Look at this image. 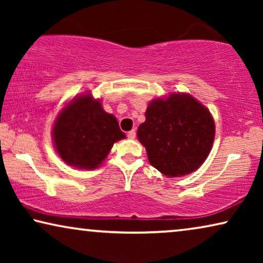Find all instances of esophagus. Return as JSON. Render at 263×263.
<instances>
[{
    "label": "esophagus",
    "mask_w": 263,
    "mask_h": 263,
    "mask_svg": "<svg viewBox=\"0 0 263 263\" xmlns=\"http://www.w3.org/2000/svg\"><path fill=\"white\" fill-rule=\"evenodd\" d=\"M127 136H128V139L134 140V139H135V136H136V132H135V130H130V132H128Z\"/></svg>",
    "instance_id": "esophagus-1"
}]
</instances>
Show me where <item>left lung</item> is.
<instances>
[{
	"label": "left lung",
	"mask_w": 263,
	"mask_h": 263,
	"mask_svg": "<svg viewBox=\"0 0 263 263\" xmlns=\"http://www.w3.org/2000/svg\"><path fill=\"white\" fill-rule=\"evenodd\" d=\"M139 125V141L146 147L153 167L168 177L195 171L206 160L214 140L210 111L189 95L156 99Z\"/></svg>",
	"instance_id": "left-lung-1"
}]
</instances>
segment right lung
<instances>
[{
    "label": "right lung",
    "instance_id": "right-lung-1",
    "mask_svg": "<svg viewBox=\"0 0 263 263\" xmlns=\"http://www.w3.org/2000/svg\"><path fill=\"white\" fill-rule=\"evenodd\" d=\"M59 156L79 168H96L114 143L124 139L116 117L103 110L91 95L71 100L56 118L52 130Z\"/></svg>",
    "mask_w": 263,
    "mask_h": 263
}]
</instances>
